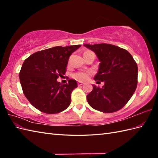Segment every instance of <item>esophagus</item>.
Listing matches in <instances>:
<instances>
[{
	"label": "esophagus",
	"instance_id": "1",
	"mask_svg": "<svg viewBox=\"0 0 158 158\" xmlns=\"http://www.w3.org/2000/svg\"><path fill=\"white\" fill-rule=\"evenodd\" d=\"M83 84H84V83H83V82H81V81H79V82H78V85H79V86L82 85H83Z\"/></svg>",
	"mask_w": 158,
	"mask_h": 158
}]
</instances>
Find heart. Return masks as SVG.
Returning <instances> with one entry per match:
<instances>
[{
	"label": "heart",
	"instance_id": "b5f03b06",
	"mask_svg": "<svg viewBox=\"0 0 158 158\" xmlns=\"http://www.w3.org/2000/svg\"><path fill=\"white\" fill-rule=\"evenodd\" d=\"M88 52H92L86 51L85 53H88ZM89 75H90V73L89 72L79 71V72H77L74 74L73 77L75 79H76L77 80H78V81H86V80L89 78Z\"/></svg>",
	"mask_w": 158,
	"mask_h": 158
}]
</instances>
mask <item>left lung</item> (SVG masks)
<instances>
[{
	"instance_id": "8db88e82",
	"label": "left lung",
	"mask_w": 158,
	"mask_h": 158,
	"mask_svg": "<svg viewBox=\"0 0 158 158\" xmlns=\"http://www.w3.org/2000/svg\"><path fill=\"white\" fill-rule=\"evenodd\" d=\"M84 46L94 52L100 61L95 81L105 82L102 88L93 85L87 96L89 105L103 113L116 112L126 105L136 89L137 64L127 50L119 47L106 43Z\"/></svg>"
}]
</instances>
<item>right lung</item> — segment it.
Segmentation results:
<instances>
[{"instance_id": "obj_1", "label": "right lung", "mask_w": 158, "mask_h": 158, "mask_svg": "<svg viewBox=\"0 0 158 158\" xmlns=\"http://www.w3.org/2000/svg\"><path fill=\"white\" fill-rule=\"evenodd\" d=\"M80 47H53L34 53L23 62L19 74L23 92L40 111L58 113L70 105L71 93L77 88V83L69 79L62 84L57 79L66 73L70 56Z\"/></svg>"}]
</instances>
